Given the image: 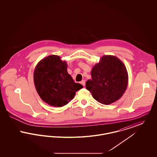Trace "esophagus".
<instances>
[{
    "mask_svg": "<svg viewBox=\"0 0 157 157\" xmlns=\"http://www.w3.org/2000/svg\"><path fill=\"white\" fill-rule=\"evenodd\" d=\"M81 83L82 84L83 86H85V81L84 80H82V81L81 82Z\"/></svg>",
    "mask_w": 157,
    "mask_h": 157,
    "instance_id": "1",
    "label": "esophagus"
}]
</instances>
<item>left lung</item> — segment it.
<instances>
[{
  "label": "left lung",
  "mask_w": 157,
  "mask_h": 157,
  "mask_svg": "<svg viewBox=\"0 0 157 157\" xmlns=\"http://www.w3.org/2000/svg\"><path fill=\"white\" fill-rule=\"evenodd\" d=\"M92 79L86 82V88L101 104L109 105L122 97L128 82L127 68L117 57L102 56L91 71Z\"/></svg>",
  "instance_id": "obj_1"
}]
</instances>
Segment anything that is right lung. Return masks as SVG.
I'll return each mask as SVG.
<instances>
[{
	"mask_svg": "<svg viewBox=\"0 0 157 157\" xmlns=\"http://www.w3.org/2000/svg\"><path fill=\"white\" fill-rule=\"evenodd\" d=\"M33 80L40 98L48 104L61 107L75 97L83 88L68 74L67 63L57 55H50L41 60L35 67Z\"/></svg>",
	"mask_w": 157,
	"mask_h": 157,
	"instance_id": "right-lung-1",
	"label": "right lung"
}]
</instances>
